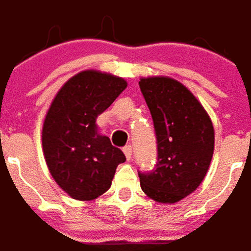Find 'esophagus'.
<instances>
[{
    "instance_id": "obj_1",
    "label": "esophagus",
    "mask_w": 251,
    "mask_h": 251,
    "mask_svg": "<svg viewBox=\"0 0 251 251\" xmlns=\"http://www.w3.org/2000/svg\"><path fill=\"white\" fill-rule=\"evenodd\" d=\"M124 153H125V156L127 161H130V159H132V148H130L129 145L124 148Z\"/></svg>"
}]
</instances>
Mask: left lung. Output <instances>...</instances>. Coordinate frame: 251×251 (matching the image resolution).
<instances>
[{"label": "left lung", "mask_w": 251, "mask_h": 251, "mask_svg": "<svg viewBox=\"0 0 251 251\" xmlns=\"http://www.w3.org/2000/svg\"><path fill=\"white\" fill-rule=\"evenodd\" d=\"M139 87L158 142L156 167L148 174L139 172L141 188L156 202L175 204L205 178L214 153V126L204 106L178 80L142 77Z\"/></svg>", "instance_id": "1"}]
</instances>
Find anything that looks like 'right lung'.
Masks as SVG:
<instances>
[{
    "instance_id": "obj_1",
    "label": "right lung",
    "mask_w": 251,
    "mask_h": 251,
    "mask_svg": "<svg viewBox=\"0 0 251 251\" xmlns=\"http://www.w3.org/2000/svg\"><path fill=\"white\" fill-rule=\"evenodd\" d=\"M126 86L115 75L83 70L60 87L46 113L44 159L56 184L73 200L92 201L106 193L118 165L126 161L96 125Z\"/></svg>"
}]
</instances>
